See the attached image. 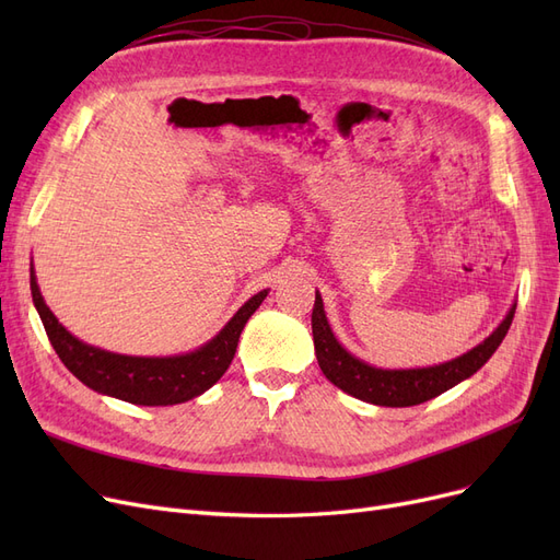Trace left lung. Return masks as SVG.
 <instances>
[{"label": "left lung", "instance_id": "obj_1", "mask_svg": "<svg viewBox=\"0 0 560 560\" xmlns=\"http://www.w3.org/2000/svg\"><path fill=\"white\" fill-rule=\"evenodd\" d=\"M514 313L516 303L510 308V313L504 315V319L493 334L483 338L479 346H474L471 350L460 354V358L444 364L418 369H381L354 358V354L338 343V338L334 336L319 292H315L311 322L317 364L322 369V374H325L336 387H341L343 393L376 406H416L432 397H439L453 385L477 374V371L493 358V352L502 343V338L510 331Z\"/></svg>", "mask_w": 560, "mask_h": 560}]
</instances>
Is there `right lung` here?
Returning <instances> with one entry per match:
<instances>
[{"label":"right lung","mask_w":560,"mask_h":560,"mask_svg":"<svg viewBox=\"0 0 560 560\" xmlns=\"http://www.w3.org/2000/svg\"><path fill=\"white\" fill-rule=\"evenodd\" d=\"M30 290L48 341L62 364L95 393L138 406H173L210 389L229 369L247 319L268 296V290H261L247 299L222 331L191 352L171 354V358H135V354H118L89 346L67 331L46 306L35 266L30 268Z\"/></svg>","instance_id":"1"}]
</instances>
